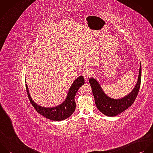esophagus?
Masks as SVG:
<instances>
[{
	"mask_svg": "<svg viewBox=\"0 0 153 153\" xmlns=\"http://www.w3.org/2000/svg\"><path fill=\"white\" fill-rule=\"evenodd\" d=\"M92 74V71L90 69H87L84 72V76L87 79Z\"/></svg>",
	"mask_w": 153,
	"mask_h": 153,
	"instance_id": "34e87169",
	"label": "esophagus"
}]
</instances>
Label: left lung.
<instances>
[{"label": "left lung", "mask_w": 153, "mask_h": 153, "mask_svg": "<svg viewBox=\"0 0 153 153\" xmlns=\"http://www.w3.org/2000/svg\"><path fill=\"white\" fill-rule=\"evenodd\" d=\"M141 80V65L139 71L137 82L131 92L120 99H114L107 96L103 91L100 84L95 79H89L92 94L95 101V105L103 114L108 117H114L128 108L133 104L137 97Z\"/></svg>", "instance_id": "8db88e82"}]
</instances>
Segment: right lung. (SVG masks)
<instances>
[{
  "label": "right lung",
  "mask_w": 153,
  "mask_h": 153,
  "mask_svg": "<svg viewBox=\"0 0 153 153\" xmlns=\"http://www.w3.org/2000/svg\"><path fill=\"white\" fill-rule=\"evenodd\" d=\"M84 83L85 80L82 76L78 77L69 88L65 101L61 104L52 108H46L36 104L30 97L26 84V89L30 103L38 113L52 121H62L69 117L74 112L76 108V104L75 102V94L79 88L83 85Z\"/></svg>",
  "instance_id": "1"
}]
</instances>
